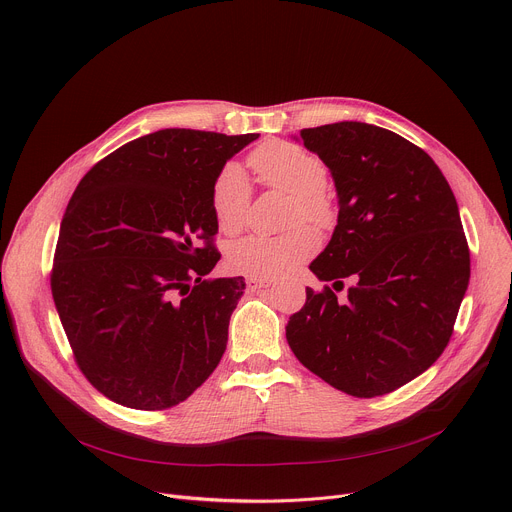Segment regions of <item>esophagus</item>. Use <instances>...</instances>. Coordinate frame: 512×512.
<instances>
[{"label":"esophagus","instance_id":"34e87169","mask_svg":"<svg viewBox=\"0 0 512 512\" xmlns=\"http://www.w3.org/2000/svg\"><path fill=\"white\" fill-rule=\"evenodd\" d=\"M273 281L271 279H261V277H249L247 279V289L249 291H257L261 287H269Z\"/></svg>","mask_w":512,"mask_h":512}]
</instances>
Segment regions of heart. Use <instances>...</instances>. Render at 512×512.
<instances>
[{
  "label": "heart",
  "mask_w": 512,
  "mask_h": 512,
  "mask_svg": "<svg viewBox=\"0 0 512 512\" xmlns=\"http://www.w3.org/2000/svg\"><path fill=\"white\" fill-rule=\"evenodd\" d=\"M261 182L294 196L289 225L308 223L328 227L334 221L332 202L326 198V164L312 152L291 141L271 139L249 156ZM251 188L237 164H227L212 186V210L216 225L225 235H237L247 223ZM316 235L300 227L281 237H245L231 245L227 263L235 273L247 277H277L316 251Z\"/></svg>",
  "instance_id": "heart-1"
}]
</instances>
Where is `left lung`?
Wrapping results in <instances>:
<instances>
[{"label":"left lung","instance_id":"obj_1","mask_svg":"<svg viewBox=\"0 0 512 512\" xmlns=\"http://www.w3.org/2000/svg\"><path fill=\"white\" fill-rule=\"evenodd\" d=\"M330 168L338 225L310 269L344 287L306 289L285 336L298 360L352 397L387 395L440 358L468 289L470 251L456 196L405 137L358 121L300 131ZM338 291V289H336Z\"/></svg>","mask_w":512,"mask_h":512}]
</instances>
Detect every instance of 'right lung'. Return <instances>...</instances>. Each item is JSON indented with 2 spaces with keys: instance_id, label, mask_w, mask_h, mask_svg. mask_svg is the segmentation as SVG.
I'll use <instances>...</instances> for the list:
<instances>
[{
  "instance_id": "add662e5",
  "label": "right lung",
  "mask_w": 512,
  "mask_h": 512,
  "mask_svg": "<svg viewBox=\"0 0 512 512\" xmlns=\"http://www.w3.org/2000/svg\"><path fill=\"white\" fill-rule=\"evenodd\" d=\"M257 137L162 129L97 162L72 194L50 287L79 369L107 399L162 411L221 362L245 281L206 277L221 259L212 186Z\"/></svg>"
}]
</instances>
